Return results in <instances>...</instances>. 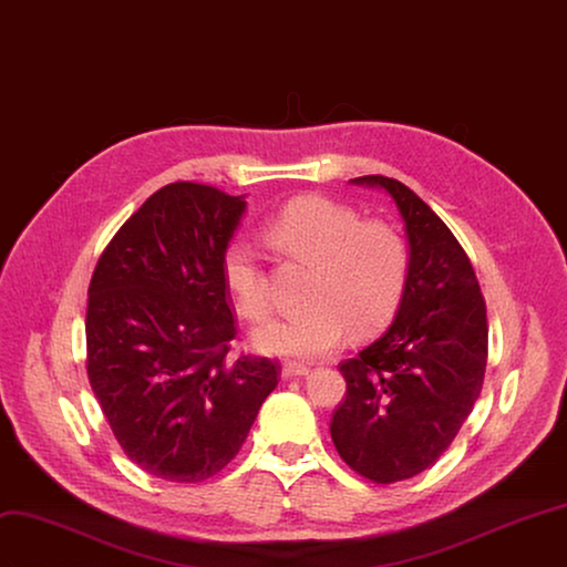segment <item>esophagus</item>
I'll list each match as a JSON object with an SVG mask.
<instances>
[{
	"label": "esophagus",
	"instance_id": "obj_1",
	"mask_svg": "<svg viewBox=\"0 0 567 567\" xmlns=\"http://www.w3.org/2000/svg\"><path fill=\"white\" fill-rule=\"evenodd\" d=\"M308 367L301 362H285L282 364V379H295V375H306Z\"/></svg>",
	"mask_w": 567,
	"mask_h": 567
}]
</instances>
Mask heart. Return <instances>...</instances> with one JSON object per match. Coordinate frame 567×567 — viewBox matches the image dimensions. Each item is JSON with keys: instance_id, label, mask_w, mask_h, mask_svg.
Here are the masks:
<instances>
[{"instance_id": "b5f03b06", "label": "heart", "mask_w": 567, "mask_h": 567, "mask_svg": "<svg viewBox=\"0 0 567 567\" xmlns=\"http://www.w3.org/2000/svg\"><path fill=\"white\" fill-rule=\"evenodd\" d=\"M261 236L278 255L312 266L308 306L257 329L251 341L261 352L320 358L341 346L348 327L354 337L385 327L404 297L409 247L388 221L362 219L324 196H301L270 215ZM221 278L243 318L259 322L268 316L266 270L247 240L226 245Z\"/></svg>"}]
</instances>
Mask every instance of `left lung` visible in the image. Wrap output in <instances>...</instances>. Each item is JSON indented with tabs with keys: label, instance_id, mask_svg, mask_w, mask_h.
I'll list each match as a JSON object with an SVG mask.
<instances>
[{
	"label": "left lung",
	"instance_id": "left-lung-1",
	"mask_svg": "<svg viewBox=\"0 0 567 567\" xmlns=\"http://www.w3.org/2000/svg\"><path fill=\"white\" fill-rule=\"evenodd\" d=\"M352 182L394 198L411 264L390 329L339 364L346 396L329 430L350 470L388 486L432 467L472 413L488 362L486 301L463 245L425 200L383 175Z\"/></svg>",
	"mask_w": 567,
	"mask_h": 567
}]
</instances>
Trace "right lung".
Segmentation results:
<instances>
[{"label":"right lung","mask_w":567,"mask_h":567,"mask_svg":"<svg viewBox=\"0 0 567 567\" xmlns=\"http://www.w3.org/2000/svg\"><path fill=\"white\" fill-rule=\"evenodd\" d=\"M243 196L173 182L104 247L86 310V371L118 446L137 467L198 484L234 460L280 362L238 354L224 249Z\"/></svg>","instance_id":"obj_1"}]
</instances>
